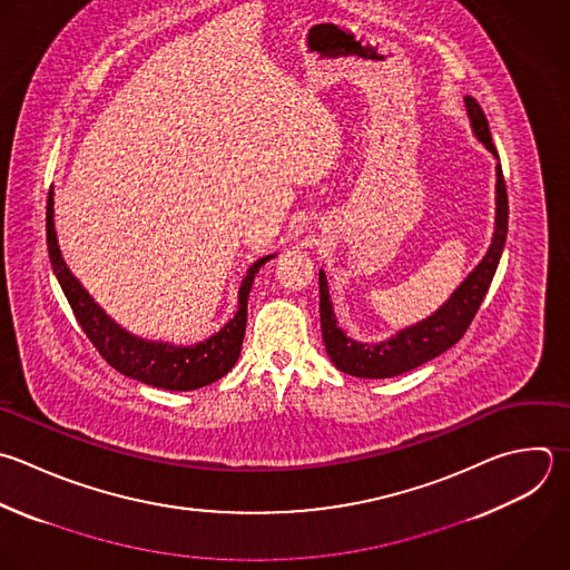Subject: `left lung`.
Returning <instances> with one entry per match:
<instances>
[{
  "mask_svg": "<svg viewBox=\"0 0 570 570\" xmlns=\"http://www.w3.org/2000/svg\"><path fill=\"white\" fill-rule=\"evenodd\" d=\"M465 109L470 116V125L474 136L485 145V149L499 160L497 149L492 145V136L488 129L485 114L481 111L479 102L470 96H465ZM494 234L492 245L483 261L474 267V272L459 285V289L425 321L405 327L396 332L392 338L381 343H358L343 334V330L336 325V316L330 303V289L325 274H318L321 285V330L325 350L332 358V363L352 376L361 379H387L403 372H410L425 361L443 354L448 347H452L470 327L479 305L483 303V296L492 283V276L497 272L505 234H508V194H505V180L501 174V165H497V220H494Z\"/></svg>",
  "mask_w": 570,
  "mask_h": 570,
  "instance_id": "1",
  "label": "left lung"
}]
</instances>
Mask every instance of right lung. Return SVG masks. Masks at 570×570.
I'll use <instances>...</instances> for the list:
<instances>
[{"label": "right lung", "instance_id": "right-lung-1", "mask_svg": "<svg viewBox=\"0 0 570 570\" xmlns=\"http://www.w3.org/2000/svg\"><path fill=\"white\" fill-rule=\"evenodd\" d=\"M47 243L53 272L60 281V287L94 347L102 354V358L116 367L120 374L131 376L140 383L187 392L203 385H209L223 379L238 361L240 345L247 327V298L261 265L272 261L274 256H265L256 261L247 276L243 278L238 292V309L229 323L220 327L214 336L196 343V345H171L163 341H147L129 334L116 321H111L98 303L89 296V292L78 283V278L69 272L56 238L53 223V189L47 200Z\"/></svg>", "mask_w": 570, "mask_h": 570}]
</instances>
